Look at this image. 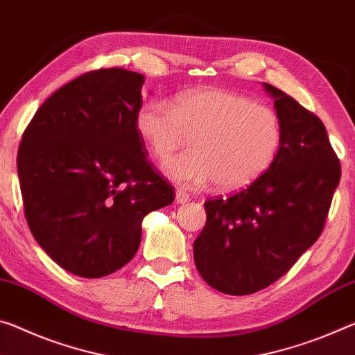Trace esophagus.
Segmentation results:
<instances>
[{
	"label": "esophagus",
	"mask_w": 355,
	"mask_h": 355,
	"mask_svg": "<svg viewBox=\"0 0 355 355\" xmlns=\"http://www.w3.org/2000/svg\"><path fill=\"white\" fill-rule=\"evenodd\" d=\"M175 202L177 204H187V202H189V194L187 193V191L178 189L175 193Z\"/></svg>",
	"instance_id": "1"
}]
</instances>
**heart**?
I'll return each mask as SVG.
<instances>
[{
	"label": "heart",
	"mask_w": 355,
	"mask_h": 355,
	"mask_svg": "<svg viewBox=\"0 0 355 355\" xmlns=\"http://www.w3.org/2000/svg\"><path fill=\"white\" fill-rule=\"evenodd\" d=\"M136 131L156 159L166 161L193 137L188 155L164 166L173 183L223 191L250 187L272 166L281 145L279 118L267 105L221 88L178 94L171 107L150 101L136 114Z\"/></svg>",
	"instance_id": "1"
}]
</instances>
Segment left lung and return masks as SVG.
I'll return each mask as SVG.
<instances>
[{"label":"left lung","instance_id":"8db88e82","mask_svg":"<svg viewBox=\"0 0 355 355\" xmlns=\"http://www.w3.org/2000/svg\"><path fill=\"white\" fill-rule=\"evenodd\" d=\"M281 125L263 175L229 198L205 202L194 262L207 284L248 295L279 279L322 232L341 166L325 126L294 98L263 83Z\"/></svg>","mask_w":355,"mask_h":355}]
</instances>
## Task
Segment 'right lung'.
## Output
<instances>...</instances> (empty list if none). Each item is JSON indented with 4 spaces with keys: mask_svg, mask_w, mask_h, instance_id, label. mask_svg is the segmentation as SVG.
Wrapping results in <instances>:
<instances>
[{
    "mask_svg": "<svg viewBox=\"0 0 355 355\" xmlns=\"http://www.w3.org/2000/svg\"><path fill=\"white\" fill-rule=\"evenodd\" d=\"M144 82L120 67L77 77L39 107L21 137L17 172L28 226L77 277L126 266L144 218L175 199L136 131Z\"/></svg>",
    "mask_w": 355,
    "mask_h": 355,
    "instance_id": "add662e5",
    "label": "right lung"
}]
</instances>
